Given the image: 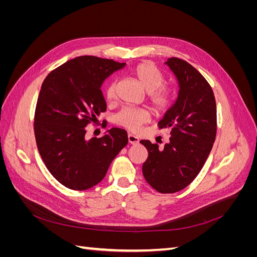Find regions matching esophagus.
<instances>
[{
    "label": "esophagus",
    "mask_w": 257,
    "mask_h": 257,
    "mask_svg": "<svg viewBox=\"0 0 257 257\" xmlns=\"http://www.w3.org/2000/svg\"><path fill=\"white\" fill-rule=\"evenodd\" d=\"M127 141H128V144H131V145H137L139 143L138 137L132 135V134L127 135Z\"/></svg>",
    "instance_id": "esophagus-1"
}]
</instances>
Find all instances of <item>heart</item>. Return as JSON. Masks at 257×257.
<instances>
[{
  "label": "heart",
  "mask_w": 257,
  "mask_h": 257,
  "mask_svg": "<svg viewBox=\"0 0 257 257\" xmlns=\"http://www.w3.org/2000/svg\"><path fill=\"white\" fill-rule=\"evenodd\" d=\"M134 75L148 92V99L153 109L157 112L166 111L172 104V91L162 85L164 82V77L160 69L150 62H143L134 68ZM115 89V81L109 83L106 90L108 99H114ZM149 118L150 113L146 109L124 108L115 116V122L131 132H137L142 124L146 123Z\"/></svg>",
  "instance_id": "heart-1"
}]
</instances>
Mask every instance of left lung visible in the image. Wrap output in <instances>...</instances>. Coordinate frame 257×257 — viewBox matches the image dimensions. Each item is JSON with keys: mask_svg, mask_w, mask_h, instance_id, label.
I'll use <instances>...</instances> for the list:
<instances>
[{"mask_svg": "<svg viewBox=\"0 0 257 257\" xmlns=\"http://www.w3.org/2000/svg\"><path fill=\"white\" fill-rule=\"evenodd\" d=\"M165 63L179 84L175 104L159 122L170 130L164 149L158 144L141 141L148 150L143 175L152 188L163 194L186 188L203 168L216 134V106L208 81L188 62L169 58Z\"/></svg>", "mask_w": 257, "mask_h": 257, "instance_id": "obj_1", "label": "left lung"}]
</instances>
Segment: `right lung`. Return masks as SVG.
Wrapping results in <instances>:
<instances>
[{
    "label": "right lung",
    "mask_w": 257,
    "mask_h": 257,
    "mask_svg": "<svg viewBox=\"0 0 257 257\" xmlns=\"http://www.w3.org/2000/svg\"><path fill=\"white\" fill-rule=\"evenodd\" d=\"M124 65L77 57L53 69L42 84L34 115L37 149L50 174L68 189L84 191L99 183L127 145L126 131L118 127L100 138L85 139L88 124L106 111L100 87Z\"/></svg>",
    "instance_id": "1"
}]
</instances>
